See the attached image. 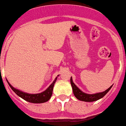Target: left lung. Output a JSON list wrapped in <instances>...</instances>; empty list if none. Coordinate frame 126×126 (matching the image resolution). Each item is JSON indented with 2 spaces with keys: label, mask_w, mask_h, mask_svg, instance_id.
Segmentation results:
<instances>
[{
  "label": "left lung",
  "mask_w": 126,
  "mask_h": 126,
  "mask_svg": "<svg viewBox=\"0 0 126 126\" xmlns=\"http://www.w3.org/2000/svg\"><path fill=\"white\" fill-rule=\"evenodd\" d=\"M70 83H71V86H72L73 93H74L76 98L80 101L85 102L95 101L101 99L107 94V93L109 92V91L111 89L112 86H113V85H111L110 88H108L107 90H105L103 92L97 93H94V94H87V93L82 92L81 90L79 89V87H77V85L74 84L73 80H72V77L70 78Z\"/></svg>",
  "instance_id": "obj_1"
}]
</instances>
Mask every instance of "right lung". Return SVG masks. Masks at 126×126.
Segmentation results:
<instances>
[{
	"label": "right lung",
	"instance_id": "1",
	"mask_svg": "<svg viewBox=\"0 0 126 126\" xmlns=\"http://www.w3.org/2000/svg\"><path fill=\"white\" fill-rule=\"evenodd\" d=\"M58 76L59 75H58ZM58 77H56V79H54L53 82L49 85L46 90H45L44 92L40 93H37V94H30V93L23 92V91H20L19 89H16V88L13 87L11 84L9 83L7 79H6V81L8 82V84L10 86V87L11 88V89L19 97L22 98L23 99L25 100L26 101H28L29 103H45V102H47V101H49V99L52 97L54 84H55V82L56 81Z\"/></svg>",
	"mask_w": 126,
	"mask_h": 126
}]
</instances>
